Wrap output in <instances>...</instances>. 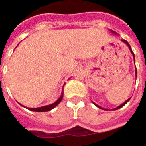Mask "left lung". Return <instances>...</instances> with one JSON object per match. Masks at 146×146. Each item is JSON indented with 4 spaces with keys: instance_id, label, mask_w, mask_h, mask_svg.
<instances>
[{
    "instance_id": "left-lung-1",
    "label": "left lung",
    "mask_w": 146,
    "mask_h": 146,
    "mask_svg": "<svg viewBox=\"0 0 146 146\" xmlns=\"http://www.w3.org/2000/svg\"><path fill=\"white\" fill-rule=\"evenodd\" d=\"M110 30V32H111V33H113V34H117V33H116V32H114L113 30ZM121 41L123 42V43H124V44H125L127 45V47H128V48H129V50H130V51H131V53L132 55H133V58H134V62H135V54L133 53V51H132V50H131V46H130V44H128V42L127 41V40H121ZM135 76H136V77H137V70H136V67H135ZM130 99H131V98H129L128 99H127V100H126V101L124 102L123 103H122V104H121V105H119V106H117V107L114 108V109H113V110H119V109H120V108H121V107H123V106H125V104H127V102H128L129 100H130ZM93 102V104H95V106H97V107H98V108H99V109H101V110H106V111H107V110H108V109H104V108L101 107L100 106H98V105H97V104H96V103H95L94 102Z\"/></svg>"
}]
</instances>
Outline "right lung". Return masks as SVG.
<instances>
[{
    "label": "right lung",
    "mask_w": 146,
    "mask_h": 146,
    "mask_svg": "<svg viewBox=\"0 0 146 146\" xmlns=\"http://www.w3.org/2000/svg\"><path fill=\"white\" fill-rule=\"evenodd\" d=\"M63 87H62V94H61L60 97L58 98L57 100L54 102H53L52 104L48 105V106H41V107L38 108H28L26 107V106H23V105L20 104V103H19V104H20L22 106H23V107H25L26 109H27V110H30V111H33V112H48V111H50V110H53V109H54L56 106H58V105L61 102V101H62V99L63 98Z\"/></svg>",
    "instance_id": "1"
}]
</instances>
